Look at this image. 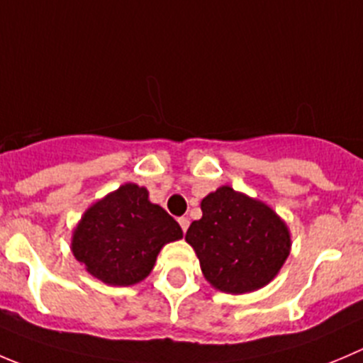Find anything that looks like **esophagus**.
Here are the masks:
<instances>
[{"instance_id": "esophagus-1", "label": "esophagus", "mask_w": 363, "mask_h": 363, "mask_svg": "<svg viewBox=\"0 0 363 363\" xmlns=\"http://www.w3.org/2000/svg\"><path fill=\"white\" fill-rule=\"evenodd\" d=\"M179 225H181V228H182V232H186L188 230V227H189V220L186 216H182V218H179Z\"/></svg>"}]
</instances>
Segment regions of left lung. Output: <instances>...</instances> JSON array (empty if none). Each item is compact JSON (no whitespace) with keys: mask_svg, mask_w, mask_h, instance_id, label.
Returning <instances> with one entry per match:
<instances>
[{"mask_svg":"<svg viewBox=\"0 0 363 363\" xmlns=\"http://www.w3.org/2000/svg\"><path fill=\"white\" fill-rule=\"evenodd\" d=\"M202 218L186 241L203 277L223 293L242 294L275 279L291 250V235L277 213L259 200L221 186L202 200Z\"/></svg>","mask_w":363,"mask_h":363,"instance_id":"obj_1","label":"left lung"}]
</instances>
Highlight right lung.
<instances>
[{"mask_svg": "<svg viewBox=\"0 0 363 363\" xmlns=\"http://www.w3.org/2000/svg\"><path fill=\"white\" fill-rule=\"evenodd\" d=\"M182 238L177 221L149 202L145 188L124 184L84 213L72 253L110 286H133L152 271L163 245Z\"/></svg>", "mask_w": 363, "mask_h": 363, "instance_id": "obj_1", "label": "right lung"}]
</instances>
